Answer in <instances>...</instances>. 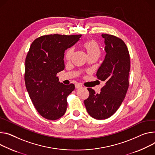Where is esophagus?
<instances>
[{"mask_svg": "<svg viewBox=\"0 0 155 155\" xmlns=\"http://www.w3.org/2000/svg\"><path fill=\"white\" fill-rule=\"evenodd\" d=\"M82 87V85H81L80 83H77L75 85V88H81Z\"/></svg>", "mask_w": 155, "mask_h": 155, "instance_id": "esophagus-1", "label": "esophagus"}]
</instances>
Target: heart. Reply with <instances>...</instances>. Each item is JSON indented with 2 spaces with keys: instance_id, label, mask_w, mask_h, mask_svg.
I'll return each instance as SVG.
<instances>
[{
  "instance_id": "1",
  "label": "heart",
  "mask_w": 155,
  "mask_h": 155,
  "mask_svg": "<svg viewBox=\"0 0 155 155\" xmlns=\"http://www.w3.org/2000/svg\"><path fill=\"white\" fill-rule=\"evenodd\" d=\"M83 47L87 51L88 57L92 56H97L99 57L101 54V48L96 41H88L83 44ZM74 48H70L67 50L65 54V58L67 60L71 59L74 53Z\"/></svg>"
}]
</instances>
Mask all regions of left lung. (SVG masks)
Wrapping results in <instances>:
<instances>
[{"mask_svg":"<svg viewBox=\"0 0 155 155\" xmlns=\"http://www.w3.org/2000/svg\"><path fill=\"white\" fill-rule=\"evenodd\" d=\"M101 36L106 54L96 76L104 85L99 94L88 88L90 95L84 101L88 113L98 120L110 117L121 105L129 88L130 68L129 52L124 42L113 35Z\"/></svg>","mask_w":155,"mask_h":155,"instance_id":"obj_1","label":"left lung"}]
</instances>
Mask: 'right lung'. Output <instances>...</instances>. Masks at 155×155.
I'll list each match as a JSON object with an SVG mask.
<instances>
[{
    "instance_id": "right-lung-1",
    "label": "right lung",
    "mask_w": 155,
    "mask_h": 155,
    "mask_svg": "<svg viewBox=\"0 0 155 155\" xmlns=\"http://www.w3.org/2000/svg\"><path fill=\"white\" fill-rule=\"evenodd\" d=\"M81 35L42 36L31 45L25 60V81L28 93L39 114L57 120L65 113L67 97L75 89L65 85L56 76L65 68L66 49L74 46Z\"/></svg>"
}]
</instances>
